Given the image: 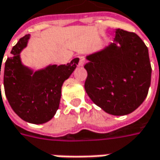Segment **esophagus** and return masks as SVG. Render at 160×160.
<instances>
[{
  "instance_id": "esophagus-1",
  "label": "esophagus",
  "mask_w": 160,
  "mask_h": 160,
  "mask_svg": "<svg viewBox=\"0 0 160 160\" xmlns=\"http://www.w3.org/2000/svg\"><path fill=\"white\" fill-rule=\"evenodd\" d=\"M85 64V58L84 57H79V66L82 67Z\"/></svg>"
}]
</instances>
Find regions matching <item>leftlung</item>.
Returning <instances> with one entry per match:
<instances>
[{"instance_id": "1", "label": "left lung", "mask_w": 160, "mask_h": 160, "mask_svg": "<svg viewBox=\"0 0 160 160\" xmlns=\"http://www.w3.org/2000/svg\"><path fill=\"white\" fill-rule=\"evenodd\" d=\"M85 91L112 115H125L140 106L151 81L148 49L137 34L116 29L113 42L86 58Z\"/></svg>"}]
</instances>
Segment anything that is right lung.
<instances>
[{"label":"right lung","instance_id":"obj_1","mask_svg":"<svg viewBox=\"0 0 160 160\" xmlns=\"http://www.w3.org/2000/svg\"><path fill=\"white\" fill-rule=\"evenodd\" d=\"M29 38L30 35H25L12 48L3 69V85L14 112L22 120L38 124L48 122L55 115L59 106L63 82L79 61L75 58L67 65H49L34 72L22 65L20 58Z\"/></svg>","mask_w":160,"mask_h":160}]
</instances>
